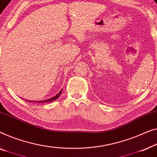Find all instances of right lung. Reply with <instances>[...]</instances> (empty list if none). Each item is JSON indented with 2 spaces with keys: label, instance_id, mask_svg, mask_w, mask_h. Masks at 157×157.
<instances>
[{
  "label": "right lung",
  "instance_id": "add662e5",
  "mask_svg": "<svg viewBox=\"0 0 157 157\" xmlns=\"http://www.w3.org/2000/svg\"><path fill=\"white\" fill-rule=\"evenodd\" d=\"M62 91H63V90H61L60 91H59V92L58 94H57L56 96H54V97H52V98H50V99H48V100H42V101H37V102L38 103H44V102H50V101H54V100H57V98H59V95H60V94H61V92H62ZM30 102H37V101H30Z\"/></svg>",
  "mask_w": 157,
  "mask_h": 157
}]
</instances>
